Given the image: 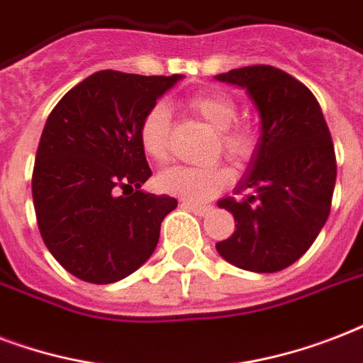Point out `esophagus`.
Instances as JSON below:
<instances>
[{"label":"esophagus","mask_w":363,"mask_h":363,"mask_svg":"<svg viewBox=\"0 0 363 363\" xmlns=\"http://www.w3.org/2000/svg\"><path fill=\"white\" fill-rule=\"evenodd\" d=\"M182 208H187V210H191V212H195L196 216H204V213L210 210V208L204 206V204H193V202H187V201H182Z\"/></svg>","instance_id":"34e87169"}]
</instances>
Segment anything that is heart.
<instances>
[{
	"label": "heart",
	"instance_id": "heart-1",
	"mask_svg": "<svg viewBox=\"0 0 363 363\" xmlns=\"http://www.w3.org/2000/svg\"><path fill=\"white\" fill-rule=\"evenodd\" d=\"M187 108L218 130L221 151L229 159L246 162L254 155L257 136L252 126L235 123L238 108L229 94L220 91L196 92L187 98ZM138 136L143 151L157 162L168 159L170 147V111L164 104L151 106L140 121ZM225 167H172L157 176L162 193L179 196L187 202H204L225 189L231 182Z\"/></svg>",
	"mask_w": 363,
	"mask_h": 363
}]
</instances>
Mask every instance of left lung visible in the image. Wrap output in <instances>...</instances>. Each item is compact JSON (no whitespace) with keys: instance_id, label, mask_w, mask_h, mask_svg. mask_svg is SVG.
Here are the masks:
<instances>
[{"instance_id":"obj_1","label":"left lung","mask_w":363,"mask_h":363,"mask_svg":"<svg viewBox=\"0 0 363 363\" xmlns=\"http://www.w3.org/2000/svg\"><path fill=\"white\" fill-rule=\"evenodd\" d=\"M216 79L246 89L261 117L259 142L237 187L252 195L218 202L233 213L235 233L216 250L244 271H282L311 248L330 216L337 178L330 128L313 92L278 67H238Z\"/></svg>"}]
</instances>
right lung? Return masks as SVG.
<instances>
[{
  "label": "right lung",
  "instance_id": "1",
  "mask_svg": "<svg viewBox=\"0 0 363 363\" xmlns=\"http://www.w3.org/2000/svg\"><path fill=\"white\" fill-rule=\"evenodd\" d=\"M182 77L102 69L50 111L33 167V208L45 246L74 277L117 282L155 252L178 201L140 189L151 168L138 128Z\"/></svg>",
  "mask_w": 363,
  "mask_h": 363
}]
</instances>
